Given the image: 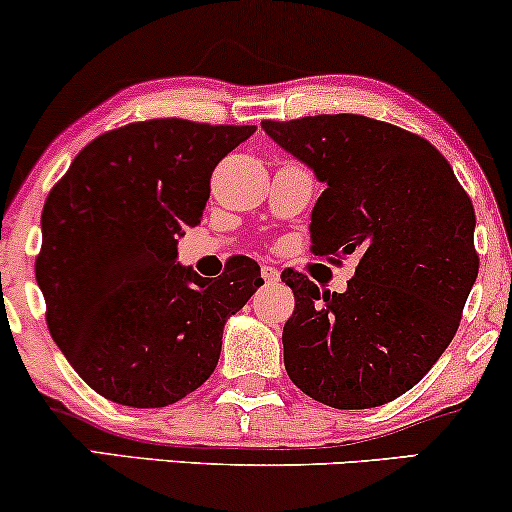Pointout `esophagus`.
I'll use <instances>...</instances> for the list:
<instances>
[{
  "label": "esophagus",
  "instance_id": "esophagus-1",
  "mask_svg": "<svg viewBox=\"0 0 512 512\" xmlns=\"http://www.w3.org/2000/svg\"><path fill=\"white\" fill-rule=\"evenodd\" d=\"M262 279L267 281V283H276V281H279V269L267 267V264H264V267H262Z\"/></svg>",
  "mask_w": 512,
  "mask_h": 512
}]
</instances>
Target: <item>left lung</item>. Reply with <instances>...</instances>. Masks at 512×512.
I'll list each match as a JSON object with an SVG mask.
<instances>
[{
  "mask_svg": "<svg viewBox=\"0 0 512 512\" xmlns=\"http://www.w3.org/2000/svg\"><path fill=\"white\" fill-rule=\"evenodd\" d=\"M262 128L326 186L312 209V252L357 255L343 293L281 274L295 295L281 336L288 377L338 410L391 403L458 331L479 272L472 200L432 143L391 123L319 114Z\"/></svg>",
  "mask_w": 512,
  "mask_h": 512,
  "instance_id": "obj_1",
  "label": "left lung"
}]
</instances>
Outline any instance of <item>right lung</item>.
Segmentation results:
<instances>
[{"label":"right lung","mask_w":512,"mask_h":512,"mask_svg":"<svg viewBox=\"0 0 512 512\" xmlns=\"http://www.w3.org/2000/svg\"><path fill=\"white\" fill-rule=\"evenodd\" d=\"M257 126L152 119L78 152L42 207L35 279L54 343L112 403L164 408L214 372L231 315L262 286L233 257L219 279L181 267L178 238L197 226L214 166Z\"/></svg>","instance_id":"obj_1"}]
</instances>
